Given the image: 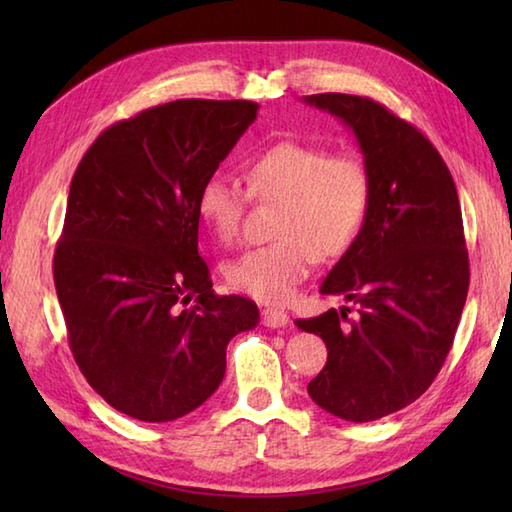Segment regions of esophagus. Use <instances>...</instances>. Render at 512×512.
I'll list each match as a JSON object with an SVG mask.
<instances>
[{"instance_id": "1", "label": "esophagus", "mask_w": 512, "mask_h": 512, "mask_svg": "<svg viewBox=\"0 0 512 512\" xmlns=\"http://www.w3.org/2000/svg\"><path fill=\"white\" fill-rule=\"evenodd\" d=\"M262 323L266 325V328H284V325H288V314L281 312V310H275V308H264L262 310Z\"/></svg>"}]
</instances>
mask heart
<instances>
[{
    "label": "heart",
    "instance_id": "b5f03b06",
    "mask_svg": "<svg viewBox=\"0 0 512 512\" xmlns=\"http://www.w3.org/2000/svg\"><path fill=\"white\" fill-rule=\"evenodd\" d=\"M246 189L255 200L279 202L275 242L250 248L224 268L233 290L268 306H284L308 279L317 257H336L363 231L374 198V178L356 151H336L303 140H279L246 162ZM246 191L235 178L211 173L200 184L195 211L211 235L231 244L239 235Z\"/></svg>",
    "mask_w": 512,
    "mask_h": 512
}]
</instances>
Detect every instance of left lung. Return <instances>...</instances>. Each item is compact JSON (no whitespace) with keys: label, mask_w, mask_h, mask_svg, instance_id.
I'll list each match as a JSON object with an SVG mask.
<instances>
[{"label":"left lung","mask_w":512,"mask_h":512,"mask_svg":"<svg viewBox=\"0 0 512 512\" xmlns=\"http://www.w3.org/2000/svg\"><path fill=\"white\" fill-rule=\"evenodd\" d=\"M303 101L352 127L374 178L363 231L321 284L358 319L332 308L295 321L328 347L308 394L336 418L372 422L420 398L453 345L469 292L460 200L431 140L385 105L336 92Z\"/></svg>","instance_id":"1"}]
</instances>
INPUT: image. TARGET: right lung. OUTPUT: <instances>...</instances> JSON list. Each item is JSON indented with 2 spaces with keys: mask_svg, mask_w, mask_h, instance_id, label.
I'll list each match as a JSON object with an SVG mask.
<instances>
[{
  "mask_svg": "<svg viewBox=\"0 0 512 512\" xmlns=\"http://www.w3.org/2000/svg\"><path fill=\"white\" fill-rule=\"evenodd\" d=\"M253 101L180 99L118 121L74 171L54 288L81 374L143 422L198 409L257 303L215 295L198 253L200 184L257 118Z\"/></svg>",
  "mask_w": 512,
  "mask_h": 512,
  "instance_id": "obj_1",
  "label": "right lung"
}]
</instances>
